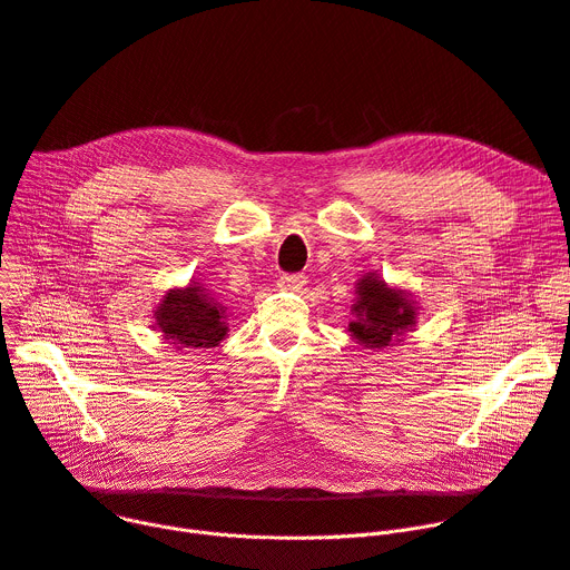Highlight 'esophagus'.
Listing matches in <instances>:
<instances>
[{"instance_id": "esophagus-1", "label": "esophagus", "mask_w": 570, "mask_h": 570, "mask_svg": "<svg viewBox=\"0 0 570 570\" xmlns=\"http://www.w3.org/2000/svg\"><path fill=\"white\" fill-rule=\"evenodd\" d=\"M307 284V277L303 275V273H295V275H282L279 279H277V286L279 288H284V291H297V288H303Z\"/></svg>"}]
</instances>
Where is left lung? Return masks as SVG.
<instances>
[{"instance_id": "8db88e82", "label": "left lung", "mask_w": 570, "mask_h": 570, "mask_svg": "<svg viewBox=\"0 0 570 570\" xmlns=\"http://www.w3.org/2000/svg\"><path fill=\"white\" fill-rule=\"evenodd\" d=\"M355 295L348 333L361 346L385 348L415 327L417 307L411 293L391 288L374 273L355 284Z\"/></svg>"}]
</instances>
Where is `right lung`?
I'll list each match as a JSON object with an SVG mask.
<instances>
[{"label": "right lung", "instance_id": "obj_1", "mask_svg": "<svg viewBox=\"0 0 570 570\" xmlns=\"http://www.w3.org/2000/svg\"><path fill=\"white\" fill-rule=\"evenodd\" d=\"M164 340L175 348H213L226 333V307L219 305L198 282L187 288H170L155 312Z\"/></svg>", "mask_w": 570, "mask_h": 570}]
</instances>
